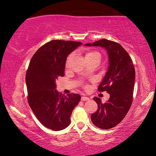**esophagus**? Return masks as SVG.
I'll list each match as a JSON object with an SVG mask.
<instances>
[{
  "label": "esophagus",
  "mask_w": 156,
  "mask_h": 156,
  "mask_svg": "<svg viewBox=\"0 0 156 156\" xmlns=\"http://www.w3.org/2000/svg\"><path fill=\"white\" fill-rule=\"evenodd\" d=\"M89 98H88V97H81V101H88L89 100Z\"/></svg>",
  "instance_id": "1"
}]
</instances>
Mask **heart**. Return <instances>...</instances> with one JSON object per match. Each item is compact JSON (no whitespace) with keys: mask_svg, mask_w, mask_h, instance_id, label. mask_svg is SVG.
Listing matches in <instances>:
<instances>
[{"mask_svg":"<svg viewBox=\"0 0 156 156\" xmlns=\"http://www.w3.org/2000/svg\"><path fill=\"white\" fill-rule=\"evenodd\" d=\"M71 58V55H69L68 57H67L66 61V65L69 64V62L70 61ZM101 58V53L98 52V51H95V50H92V51H89L86 53V55L85 56V59L86 62H90V61H94V62H97L98 63H99ZM85 88L87 87V86H85Z\"/></svg>","mask_w":156,"mask_h":156,"instance_id":"1","label":"heart"}]
</instances>
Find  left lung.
<instances>
[{"label": "left lung", "mask_w": 156, "mask_h": 156, "mask_svg": "<svg viewBox=\"0 0 156 156\" xmlns=\"http://www.w3.org/2000/svg\"><path fill=\"white\" fill-rule=\"evenodd\" d=\"M86 46H100L107 51L109 66L98 87L99 92L106 91L110 98L106 103L94 97L98 108L91 115L93 124L103 129H111L122 121L131 107L135 80V69L127 51L119 43L101 39Z\"/></svg>", "instance_id": "8db88e82"}]
</instances>
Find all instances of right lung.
<instances>
[{"label": "right lung", "mask_w": 156, "mask_h": 156, "mask_svg": "<svg viewBox=\"0 0 156 156\" xmlns=\"http://www.w3.org/2000/svg\"><path fill=\"white\" fill-rule=\"evenodd\" d=\"M80 45L77 41H51L36 51L28 67V102L37 119L53 131L69 126L72 111L80 100L78 94H60L55 83L64 76L66 57Z\"/></svg>", "instance_id": "1"}]
</instances>
